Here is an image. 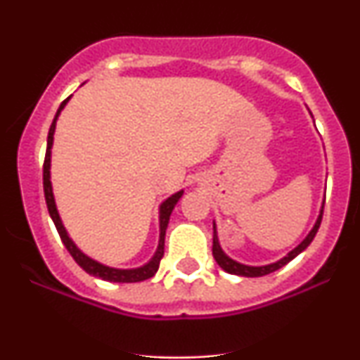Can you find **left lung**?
Instances as JSON below:
<instances>
[{
  "label": "left lung",
  "instance_id": "left-lung-1",
  "mask_svg": "<svg viewBox=\"0 0 360 360\" xmlns=\"http://www.w3.org/2000/svg\"><path fill=\"white\" fill-rule=\"evenodd\" d=\"M321 217H323V210L320 212V217H318V220L315 223V226L311 229V232L308 233V237L304 238L303 242L300 243L298 247H296L295 250H291L286 257H283L278 262L274 264H269V266H260V267H252V266H243L240 262H235L229 257V255H225V252L221 250L220 243H218V237H217V229H214V223H213V257L214 260L218 262V266L221 267L223 271L230 272V274H235V276H245V278H260V276H266V274H271V272L281 269L283 266H286L288 262H291L292 259L296 257V255L301 254L309 243L313 242V238H315V235L318 232V229H320V223H321Z\"/></svg>",
  "mask_w": 360,
  "mask_h": 360
}]
</instances>
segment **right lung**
<instances>
[{"instance_id": "1", "label": "right lung", "mask_w": 360, "mask_h": 360, "mask_svg": "<svg viewBox=\"0 0 360 360\" xmlns=\"http://www.w3.org/2000/svg\"><path fill=\"white\" fill-rule=\"evenodd\" d=\"M71 98V96H69ZM64 100L60 103L59 110H57L56 118H53L51 128H49V137H47V150H45V160H44V194H45V203H47L49 208V214L53 220V225H56L57 232H59V237L62 243L65 245V249L69 250V254L72 255V259L76 260L77 264L84 269L88 274L96 276V278H101L103 281H110V283H140V281H146L148 278L155 274L157 269H159L160 259L164 255V238H166V229L169 223V217H171L172 210L179 198L183 196V191L172 194L171 198H167L162 205H160V238H159V247H157L155 255L152 257V260L146 266L137 267V269H113V267L103 266V264L96 262V260L89 259L88 255H84L82 252L77 249L76 243H74L71 238H69L68 232H65L64 225H62L59 213H57L56 208V201H53V193H52V184H51V148H52V142H53V130H56V122L57 117L60 115L62 108L65 106V103L69 101Z\"/></svg>"}]
</instances>
